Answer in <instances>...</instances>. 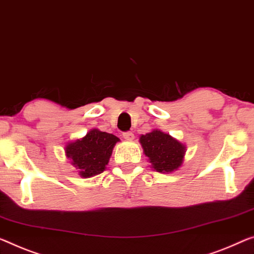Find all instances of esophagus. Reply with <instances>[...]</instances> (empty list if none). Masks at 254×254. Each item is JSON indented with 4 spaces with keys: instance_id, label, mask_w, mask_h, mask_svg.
<instances>
[{
    "instance_id": "esophagus-1",
    "label": "esophagus",
    "mask_w": 254,
    "mask_h": 254,
    "mask_svg": "<svg viewBox=\"0 0 254 254\" xmlns=\"http://www.w3.org/2000/svg\"><path fill=\"white\" fill-rule=\"evenodd\" d=\"M123 137L125 139H128V140L134 139V134H132V131H125V132H123Z\"/></svg>"
}]
</instances>
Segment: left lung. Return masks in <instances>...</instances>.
Wrapping results in <instances>:
<instances>
[{
  "label": "left lung",
  "instance_id": "1",
  "mask_svg": "<svg viewBox=\"0 0 254 254\" xmlns=\"http://www.w3.org/2000/svg\"><path fill=\"white\" fill-rule=\"evenodd\" d=\"M139 142L152 168L159 173H171L183 163L185 146L170 135L153 130L140 136Z\"/></svg>",
  "mask_w": 254,
  "mask_h": 254
}]
</instances>
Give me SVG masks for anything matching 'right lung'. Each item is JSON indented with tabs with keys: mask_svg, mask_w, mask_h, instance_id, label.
<instances>
[{
	"mask_svg": "<svg viewBox=\"0 0 254 254\" xmlns=\"http://www.w3.org/2000/svg\"><path fill=\"white\" fill-rule=\"evenodd\" d=\"M118 140L117 136L109 132L92 129L85 137L69 143L65 153L81 177H92L103 173Z\"/></svg>",
	"mask_w": 254,
	"mask_h": 254,
	"instance_id": "obj_1",
	"label": "right lung"
}]
</instances>
